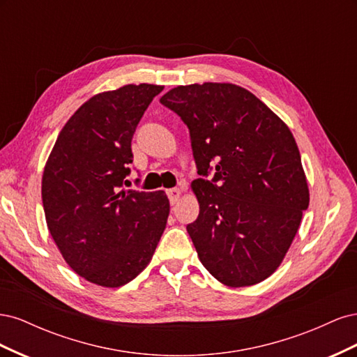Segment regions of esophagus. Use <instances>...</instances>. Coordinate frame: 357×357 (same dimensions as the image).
<instances>
[{
    "label": "esophagus",
    "instance_id": "1",
    "mask_svg": "<svg viewBox=\"0 0 357 357\" xmlns=\"http://www.w3.org/2000/svg\"><path fill=\"white\" fill-rule=\"evenodd\" d=\"M167 195H168L171 204H176L181 195V192H180V189H168Z\"/></svg>",
    "mask_w": 357,
    "mask_h": 357
}]
</instances>
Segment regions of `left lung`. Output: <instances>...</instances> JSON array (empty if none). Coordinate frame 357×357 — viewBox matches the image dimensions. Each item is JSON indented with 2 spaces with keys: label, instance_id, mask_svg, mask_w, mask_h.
Returning <instances> with one entry per match:
<instances>
[{
  "label": "left lung",
  "instance_id": "obj_1",
  "mask_svg": "<svg viewBox=\"0 0 357 357\" xmlns=\"http://www.w3.org/2000/svg\"><path fill=\"white\" fill-rule=\"evenodd\" d=\"M160 104L189 128L199 215L188 232L201 264L229 287L264 282L283 262L310 204L290 129L232 83L177 86Z\"/></svg>",
  "mask_w": 357,
  "mask_h": 357
}]
</instances>
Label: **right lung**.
<instances>
[{
	"label": "right lung",
	"mask_w": 357,
	"mask_h": 357,
	"mask_svg": "<svg viewBox=\"0 0 357 357\" xmlns=\"http://www.w3.org/2000/svg\"><path fill=\"white\" fill-rule=\"evenodd\" d=\"M158 84L92 96L62 128L46 162L41 198L62 257L88 282L121 287L149 265L165 231L164 190H123L131 142Z\"/></svg>",
	"instance_id": "right-lung-1"
}]
</instances>
